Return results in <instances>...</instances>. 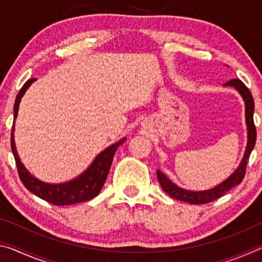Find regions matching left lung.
<instances>
[{
	"mask_svg": "<svg viewBox=\"0 0 262 262\" xmlns=\"http://www.w3.org/2000/svg\"><path fill=\"white\" fill-rule=\"evenodd\" d=\"M224 85L233 86L236 89V90L243 97L244 103H245V118H246V126H247V144H246L245 154H244V157L242 159L241 164H239V166L237 167V170L234 171L228 179H225L223 183L217 185L216 187L207 189V190H198V192H194V190H187V189L180 188L176 184L172 183V181L168 179L163 172L157 170V178H158L159 184L162 186V188L164 189V192H166L170 196L177 199V200L192 203V205H203V203L211 202L216 200V199H220L221 196H223L225 193L229 192V190L232 187H234V186L241 184L244 179V177H245L247 161L248 158H250V155L254 148L255 141H256V129L253 121L254 100H253V97H252L251 91L248 90L247 86L241 81V79H237V78L230 79V81L225 83Z\"/></svg>",
	"mask_w": 262,
	"mask_h": 262,
	"instance_id": "obj_1",
	"label": "left lung"
}]
</instances>
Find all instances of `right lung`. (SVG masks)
Masks as SVG:
<instances>
[{"instance_id":"add662e5","label":"right lung","mask_w":262,"mask_h":262,"mask_svg":"<svg viewBox=\"0 0 262 262\" xmlns=\"http://www.w3.org/2000/svg\"><path fill=\"white\" fill-rule=\"evenodd\" d=\"M34 81L35 78H31L24 84L16 97L14 105V125H12L11 130V150L12 154H14L17 171H18L21 183H23V185L30 192H32L37 196L42 199V200L55 206H69L74 205V203L91 200V199H94L99 194L101 187L104 186L111 165H112L115 150L118 149L119 145L126 141V137L118 141L117 143L110 145V147L103 150L99 155H97V157L92 162L91 165L82 174H79L77 178L62 184H47L37 179L21 164L18 154H17L14 140L15 120L17 118V114H18L20 99Z\"/></svg>"}]
</instances>
